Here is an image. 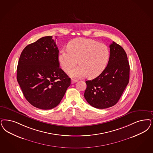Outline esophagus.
I'll return each mask as SVG.
<instances>
[{
	"instance_id": "1",
	"label": "esophagus",
	"mask_w": 153,
	"mask_h": 153,
	"mask_svg": "<svg viewBox=\"0 0 153 153\" xmlns=\"http://www.w3.org/2000/svg\"><path fill=\"white\" fill-rule=\"evenodd\" d=\"M77 82V79H72V80H71V83L72 84H74V82Z\"/></svg>"
}]
</instances>
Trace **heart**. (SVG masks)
<instances>
[{
  "mask_svg": "<svg viewBox=\"0 0 153 153\" xmlns=\"http://www.w3.org/2000/svg\"><path fill=\"white\" fill-rule=\"evenodd\" d=\"M110 58L109 48L104 43L85 38H76L69 42L68 49L62 50L58 56L61 68L74 77L94 78L105 69Z\"/></svg>",
  "mask_w": 153,
  "mask_h": 153,
  "instance_id": "obj_1",
  "label": "heart"
}]
</instances>
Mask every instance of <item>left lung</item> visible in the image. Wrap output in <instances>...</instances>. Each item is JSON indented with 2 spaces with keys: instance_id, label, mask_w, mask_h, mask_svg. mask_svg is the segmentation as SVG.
I'll return each mask as SVG.
<instances>
[{
  "instance_id": "8db88e82",
  "label": "left lung",
  "mask_w": 153,
  "mask_h": 153,
  "mask_svg": "<svg viewBox=\"0 0 153 153\" xmlns=\"http://www.w3.org/2000/svg\"><path fill=\"white\" fill-rule=\"evenodd\" d=\"M110 48V58L104 71L94 79L86 81L85 98L100 109L116 105L129 83L130 67L126 51L115 42Z\"/></svg>"
}]
</instances>
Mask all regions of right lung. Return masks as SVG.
I'll return each instance as SVG.
<instances>
[{"mask_svg":"<svg viewBox=\"0 0 153 153\" xmlns=\"http://www.w3.org/2000/svg\"><path fill=\"white\" fill-rule=\"evenodd\" d=\"M59 50L52 36L42 37L22 50L17 68V80L32 105L50 110L60 103L71 79L59 67Z\"/></svg>","mask_w":153,"mask_h":153,"instance_id":"add662e5","label":"right lung"}]
</instances>
